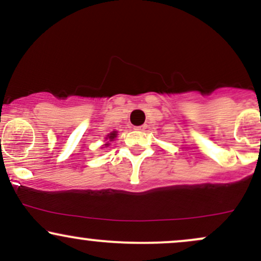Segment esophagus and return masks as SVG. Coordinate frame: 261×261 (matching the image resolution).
Returning a JSON list of instances; mask_svg holds the SVG:
<instances>
[{"label":"esophagus","mask_w":261,"mask_h":261,"mask_svg":"<svg viewBox=\"0 0 261 261\" xmlns=\"http://www.w3.org/2000/svg\"><path fill=\"white\" fill-rule=\"evenodd\" d=\"M146 127H147V126H146V125H141V126H136V130H141V131H142V130H145Z\"/></svg>","instance_id":"obj_1"}]
</instances>
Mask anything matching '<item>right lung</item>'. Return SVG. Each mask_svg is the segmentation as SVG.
<instances>
[{
	"label": "right lung",
	"mask_w": 261,
	"mask_h": 261,
	"mask_svg": "<svg viewBox=\"0 0 261 261\" xmlns=\"http://www.w3.org/2000/svg\"><path fill=\"white\" fill-rule=\"evenodd\" d=\"M108 137H109L110 141H113L116 137V131H114V133H112L110 135H108Z\"/></svg>",
	"instance_id": "1"
}]
</instances>
